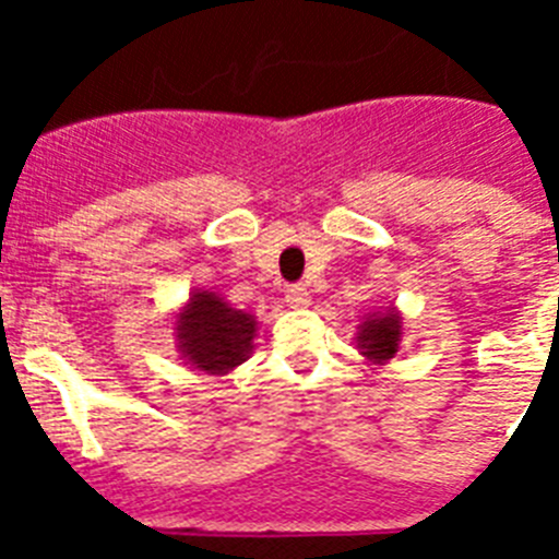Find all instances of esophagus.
Masks as SVG:
<instances>
[{"label": "esophagus", "mask_w": 559, "mask_h": 559, "mask_svg": "<svg viewBox=\"0 0 559 559\" xmlns=\"http://www.w3.org/2000/svg\"><path fill=\"white\" fill-rule=\"evenodd\" d=\"M285 299H288L290 308H308V305H310V290L305 288L302 283L290 285V288L285 290Z\"/></svg>", "instance_id": "34e87169"}]
</instances>
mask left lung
Segmentation results:
<instances>
[{"label":"left lung","instance_id":"left-lung-1","mask_svg":"<svg viewBox=\"0 0 559 559\" xmlns=\"http://www.w3.org/2000/svg\"><path fill=\"white\" fill-rule=\"evenodd\" d=\"M355 338H358L360 355H367L372 364H386L389 358H394L403 341V319L394 308L367 316V322L360 324Z\"/></svg>","mask_w":559,"mask_h":559}]
</instances>
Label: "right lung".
<instances>
[{"instance_id":"add662e5","label":"right lung","mask_w":559,"mask_h":559,"mask_svg":"<svg viewBox=\"0 0 559 559\" xmlns=\"http://www.w3.org/2000/svg\"><path fill=\"white\" fill-rule=\"evenodd\" d=\"M257 322L235 310L212 290H195L176 316V341L181 358L206 374H226L251 353Z\"/></svg>"}]
</instances>
